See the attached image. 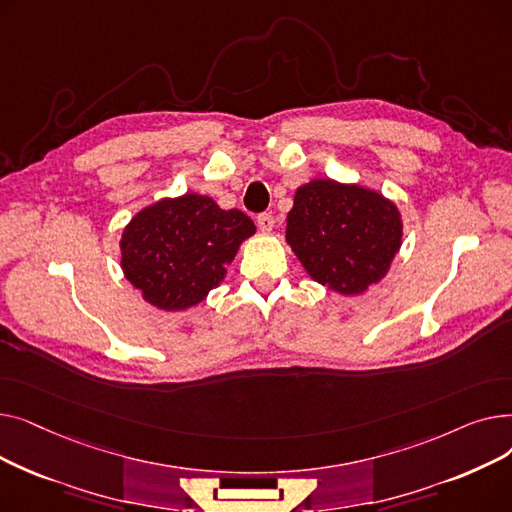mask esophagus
<instances>
[{"instance_id": "esophagus-1", "label": "esophagus", "mask_w": 512, "mask_h": 512, "mask_svg": "<svg viewBox=\"0 0 512 512\" xmlns=\"http://www.w3.org/2000/svg\"><path fill=\"white\" fill-rule=\"evenodd\" d=\"M257 226L263 232H270L274 228V215L272 213H259L257 215Z\"/></svg>"}]
</instances>
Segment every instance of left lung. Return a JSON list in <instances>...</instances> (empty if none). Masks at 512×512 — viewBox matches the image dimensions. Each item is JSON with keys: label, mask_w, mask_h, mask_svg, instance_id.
Masks as SVG:
<instances>
[{"label": "left lung", "mask_w": 512, "mask_h": 512, "mask_svg": "<svg viewBox=\"0 0 512 512\" xmlns=\"http://www.w3.org/2000/svg\"><path fill=\"white\" fill-rule=\"evenodd\" d=\"M286 242L315 282L361 294L388 274L400 249V211L371 188L317 178L294 193Z\"/></svg>", "instance_id": "left-lung-1"}]
</instances>
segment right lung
<instances>
[{"mask_svg": "<svg viewBox=\"0 0 512 512\" xmlns=\"http://www.w3.org/2000/svg\"><path fill=\"white\" fill-rule=\"evenodd\" d=\"M255 234L247 213L186 193L141 209L122 232V270L157 309L184 311L218 286L242 240Z\"/></svg>", "mask_w": 512, "mask_h": 512, "instance_id": "1", "label": "right lung"}]
</instances>
